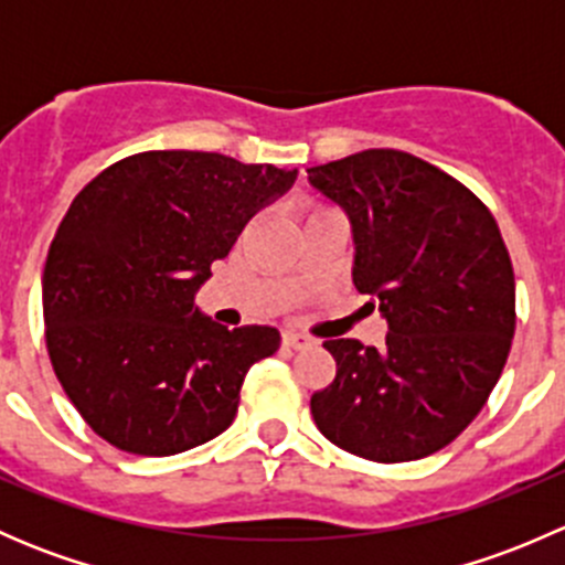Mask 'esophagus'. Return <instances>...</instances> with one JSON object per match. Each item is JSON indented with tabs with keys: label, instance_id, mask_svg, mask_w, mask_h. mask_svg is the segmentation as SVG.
<instances>
[{
	"label": "esophagus",
	"instance_id": "obj_1",
	"mask_svg": "<svg viewBox=\"0 0 565 565\" xmlns=\"http://www.w3.org/2000/svg\"><path fill=\"white\" fill-rule=\"evenodd\" d=\"M315 344V339H309V335L303 333H284V347H289V350H306V347Z\"/></svg>",
	"mask_w": 565,
	"mask_h": 565
}]
</instances>
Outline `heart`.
<instances>
[{"mask_svg":"<svg viewBox=\"0 0 565 565\" xmlns=\"http://www.w3.org/2000/svg\"><path fill=\"white\" fill-rule=\"evenodd\" d=\"M315 213H317V210H315Z\"/></svg>","mask_w":565,"mask_h":565,"instance_id":"1","label":"heart"}]
</instances>
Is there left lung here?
Instances as JSON below:
<instances>
[{
    "label": "left lung",
    "mask_w": 565,
    "mask_h": 565,
    "mask_svg": "<svg viewBox=\"0 0 565 565\" xmlns=\"http://www.w3.org/2000/svg\"><path fill=\"white\" fill-rule=\"evenodd\" d=\"M352 224V281L388 319L385 347L330 339L335 377L311 396L317 429L369 461L454 443L498 385L516 328L514 267L487 204L402 150L309 169Z\"/></svg>",
    "instance_id": "8db88e82"
}]
</instances>
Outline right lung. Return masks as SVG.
<instances>
[{"instance_id": "add662e5", "label": "right lung", "mask_w": 565, "mask_h": 565, "mask_svg": "<svg viewBox=\"0 0 565 565\" xmlns=\"http://www.w3.org/2000/svg\"><path fill=\"white\" fill-rule=\"evenodd\" d=\"M298 172L218 152L150 150L78 191L43 270L45 347L89 429L136 457H172L235 420L276 328H224L193 306L250 215Z\"/></svg>"}]
</instances>
